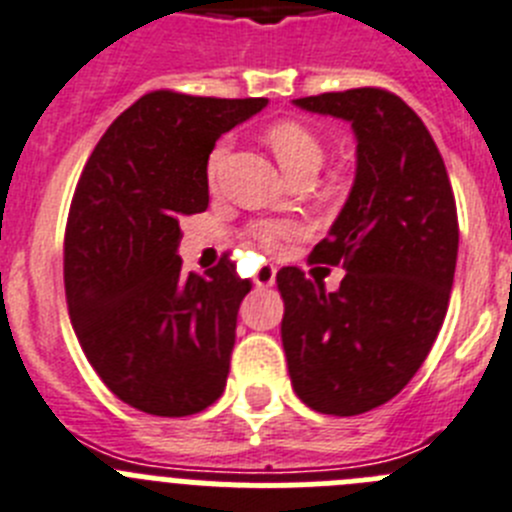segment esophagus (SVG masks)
I'll list each match as a JSON object with an SVG mask.
<instances>
[{
	"label": "esophagus",
	"mask_w": 512,
	"mask_h": 512,
	"mask_svg": "<svg viewBox=\"0 0 512 512\" xmlns=\"http://www.w3.org/2000/svg\"><path fill=\"white\" fill-rule=\"evenodd\" d=\"M275 273H278V270H275V265H262L260 270L255 273L257 288H270V285L275 283Z\"/></svg>",
	"instance_id": "1"
}]
</instances>
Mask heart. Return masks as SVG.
<instances>
[{
	"label": "heart",
	"instance_id": "1",
	"mask_svg": "<svg viewBox=\"0 0 512 512\" xmlns=\"http://www.w3.org/2000/svg\"><path fill=\"white\" fill-rule=\"evenodd\" d=\"M265 140L290 178L303 173V170H319L321 160H324V147H321L319 137L313 135L306 124L293 122V119L270 124L265 132ZM227 153V140H219L211 147L209 160H206L209 183L216 181ZM303 234H306V224L298 222V219H260V222L250 224L252 242H257L267 252H280L288 242L303 237Z\"/></svg>",
	"mask_w": 512,
	"mask_h": 512
}]
</instances>
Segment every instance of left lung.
<instances>
[{"instance_id":"obj_1","label":"left lung","mask_w":512,"mask_h":512,"mask_svg":"<svg viewBox=\"0 0 512 512\" xmlns=\"http://www.w3.org/2000/svg\"><path fill=\"white\" fill-rule=\"evenodd\" d=\"M296 107L347 119L357 176L311 262L342 265V285L283 267L280 334L298 398L326 416H359L411 382L449 308L459 222L446 165L426 124L385 89L306 96Z\"/></svg>"}]
</instances>
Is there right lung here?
Segmentation results:
<instances>
[{
  "instance_id": "right-lung-1",
  "label": "right lung",
  "mask_w": 512,
  "mask_h": 512,
  "mask_svg": "<svg viewBox=\"0 0 512 512\" xmlns=\"http://www.w3.org/2000/svg\"><path fill=\"white\" fill-rule=\"evenodd\" d=\"M265 104L150 91L114 119L78 178L63 242L68 316L96 375L137 411L193 416L224 393L252 283L229 255L183 273L181 219L209 206L216 140Z\"/></svg>"
}]
</instances>
